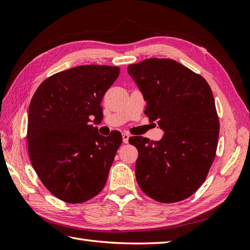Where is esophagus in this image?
I'll return each mask as SVG.
<instances>
[{
    "label": "esophagus",
    "mask_w": 250,
    "mask_h": 250,
    "mask_svg": "<svg viewBox=\"0 0 250 250\" xmlns=\"http://www.w3.org/2000/svg\"><path fill=\"white\" fill-rule=\"evenodd\" d=\"M129 139H130V135L128 133H122V141H124L125 144H126V143L129 142Z\"/></svg>",
    "instance_id": "obj_1"
}]
</instances>
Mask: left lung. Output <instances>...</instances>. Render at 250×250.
<instances>
[{
    "instance_id": "left-lung-1",
    "label": "left lung",
    "mask_w": 250,
    "mask_h": 250,
    "mask_svg": "<svg viewBox=\"0 0 250 250\" xmlns=\"http://www.w3.org/2000/svg\"><path fill=\"white\" fill-rule=\"evenodd\" d=\"M128 73L144 95L149 121L164 131L160 141L130 137L139 151L136 182L161 203L187 199L205 182L218 145L219 119L209 84L172 59L150 58L130 64Z\"/></svg>"
}]
</instances>
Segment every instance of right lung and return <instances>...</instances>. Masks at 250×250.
Returning a JSON list of instances; mask_svg holds the SVG:
<instances>
[{
  "label": "right lung",
  "mask_w": 250,
  "mask_h": 250,
  "mask_svg": "<svg viewBox=\"0 0 250 250\" xmlns=\"http://www.w3.org/2000/svg\"><path fill=\"white\" fill-rule=\"evenodd\" d=\"M119 73L118 66L79 65L45 79L31 100V163L45 187L66 203L94 198L107 180L122 136L100 135L90 122L103 117L101 102Z\"/></svg>",
  "instance_id": "1"
}]
</instances>
